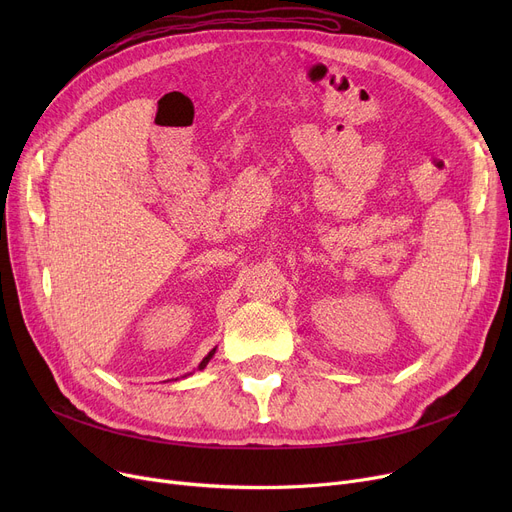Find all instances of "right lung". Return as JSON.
Instances as JSON below:
<instances>
[{
	"mask_svg": "<svg viewBox=\"0 0 512 512\" xmlns=\"http://www.w3.org/2000/svg\"><path fill=\"white\" fill-rule=\"evenodd\" d=\"M213 355H215V348H211V351H209V353H207V357H203V361H201V363H199V367H197V371H201V369H205V367H207V363H209V361H211V357H213ZM186 375H191V373H186ZM186 375H184V378H186Z\"/></svg>",
	"mask_w": 512,
	"mask_h": 512,
	"instance_id": "obj_1",
	"label": "right lung"
}]
</instances>
